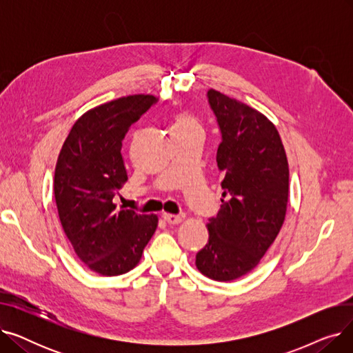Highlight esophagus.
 <instances>
[{"label":"esophagus","instance_id":"obj_1","mask_svg":"<svg viewBox=\"0 0 353 353\" xmlns=\"http://www.w3.org/2000/svg\"><path fill=\"white\" fill-rule=\"evenodd\" d=\"M163 219L167 221V223H170V225H179V223H181V220H183L181 216L170 214V213H164Z\"/></svg>","mask_w":353,"mask_h":353}]
</instances>
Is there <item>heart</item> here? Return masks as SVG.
I'll return each mask as SVG.
<instances>
[{
  "mask_svg": "<svg viewBox=\"0 0 353 353\" xmlns=\"http://www.w3.org/2000/svg\"><path fill=\"white\" fill-rule=\"evenodd\" d=\"M184 127H199V125H197V121L192 116L180 114L176 117L173 128H184Z\"/></svg>",
  "mask_w": 353,
  "mask_h": 353,
  "instance_id": "1",
  "label": "heart"
}]
</instances>
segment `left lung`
Masks as SVG:
<instances>
[{
	"mask_svg": "<svg viewBox=\"0 0 353 353\" xmlns=\"http://www.w3.org/2000/svg\"><path fill=\"white\" fill-rule=\"evenodd\" d=\"M221 143L217 167L223 197L209 219V242L196 254L197 269L230 282L253 270L279 234L289 199V164L274 124L248 104L208 91Z\"/></svg>",
	"mask_w": 353,
	"mask_h": 353,
	"instance_id": "1",
	"label": "left lung"
}]
</instances>
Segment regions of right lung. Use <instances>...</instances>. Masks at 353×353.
I'll return each instance as SVG.
<instances>
[{"mask_svg": "<svg viewBox=\"0 0 353 353\" xmlns=\"http://www.w3.org/2000/svg\"><path fill=\"white\" fill-rule=\"evenodd\" d=\"M156 101L136 94L88 110L71 127L55 165L54 196L63 230L80 261L103 276L136 268L157 229L156 214L119 210L113 203L128 179L121 141Z\"/></svg>", "mask_w": 353, "mask_h": 353, "instance_id": "1", "label": "right lung"}]
</instances>
